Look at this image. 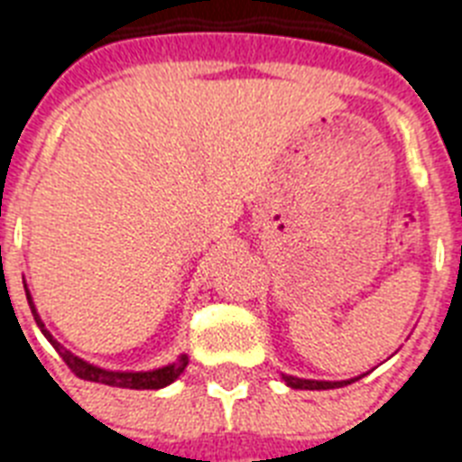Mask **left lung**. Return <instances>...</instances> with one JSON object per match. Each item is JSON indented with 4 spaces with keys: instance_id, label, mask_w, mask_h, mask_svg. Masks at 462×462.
Masks as SVG:
<instances>
[{
    "instance_id": "1",
    "label": "left lung",
    "mask_w": 462,
    "mask_h": 462,
    "mask_svg": "<svg viewBox=\"0 0 462 462\" xmlns=\"http://www.w3.org/2000/svg\"><path fill=\"white\" fill-rule=\"evenodd\" d=\"M285 383L292 388H304V391H326V388H340V386H347L352 381L357 379H350V381H311V379H297V376H282Z\"/></svg>"
}]
</instances>
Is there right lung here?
Returning a JSON list of instances; mask_svg holds the SVG:
<instances>
[{"label": "right lung", "mask_w": 462, "mask_h": 462, "mask_svg": "<svg viewBox=\"0 0 462 462\" xmlns=\"http://www.w3.org/2000/svg\"><path fill=\"white\" fill-rule=\"evenodd\" d=\"M25 297H28V304L32 309V316H35V321H38L40 330L45 333V337L52 343V347L60 352V357L67 362V366L71 372L79 376V379L86 381H96V383H105V386H117V388H136V391H143V388H162L167 383H172L181 372H184V366H187V357L181 355L180 362L177 365L162 366V369H155V372H107V369H100V366H93L88 362H83L81 357H76L69 350H64L52 336H50V330L45 328V323L40 321L38 311L32 307L31 302V292L25 290Z\"/></svg>", "instance_id": "right-lung-1"}]
</instances>
